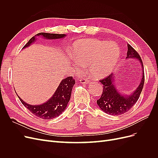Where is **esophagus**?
<instances>
[{"instance_id": "34e87169", "label": "esophagus", "mask_w": 158, "mask_h": 158, "mask_svg": "<svg viewBox=\"0 0 158 158\" xmlns=\"http://www.w3.org/2000/svg\"><path fill=\"white\" fill-rule=\"evenodd\" d=\"M80 83L84 84H87L89 83V81H88L86 78H85L80 79Z\"/></svg>"}]
</instances>
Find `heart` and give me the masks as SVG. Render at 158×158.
<instances>
[{"mask_svg":"<svg viewBox=\"0 0 158 158\" xmlns=\"http://www.w3.org/2000/svg\"><path fill=\"white\" fill-rule=\"evenodd\" d=\"M71 56L79 71L81 64H88V70L95 79L106 77L115 68L121 56L119 47L114 43L95 39L80 40L71 47Z\"/></svg>","mask_w":158,"mask_h":158,"instance_id":"1","label":"heart"}]
</instances>
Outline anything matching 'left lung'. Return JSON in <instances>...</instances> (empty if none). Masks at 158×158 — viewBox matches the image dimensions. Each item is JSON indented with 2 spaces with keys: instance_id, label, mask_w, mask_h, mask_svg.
<instances>
[{
  "instance_id": "8db88e82",
  "label": "left lung",
  "mask_w": 158,
  "mask_h": 158,
  "mask_svg": "<svg viewBox=\"0 0 158 158\" xmlns=\"http://www.w3.org/2000/svg\"><path fill=\"white\" fill-rule=\"evenodd\" d=\"M126 59H136L139 62L142 72V78L135 90L129 94H122L117 88L114 80L115 76L113 74L100 81L103 89L101 98L97 100V104L100 109L110 115H121L129 111L137 102L144 86V73L142 61L140 55L130 45H128Z\"/></svg>"
}]
</instances>
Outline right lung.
Here are the masks:
<instances>
[{"instance_id": "add662e5", "label": "right lung", "mask_w": 158, "mask_h": 158, "mask_svg": "<svg viewBox=\"0 0 158 158\" xmlns=\"http://www.w3.org/2000/svg\"><path fill=\"white\" fill-rule=\"evenodd\" d=\"M66 36V34L39 33L31 38L29 41L23 46V49L30 47L37 40V37H41L45 40H59ZM74 84L75 80L73 76H69L66 78L63 79L50 99L40 105L33 106L27 103L19 97L18 94L17 95L23 106L35 116L43 119H52L59 117L67 107L70 99L72 89Z\"/></svg>"}]
</instances>
